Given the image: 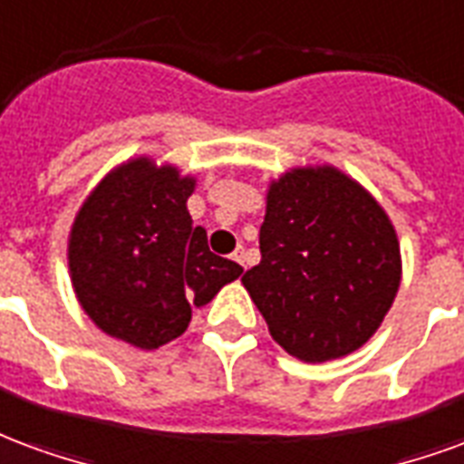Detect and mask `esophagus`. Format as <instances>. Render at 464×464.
I'll use <instances>...</instances> for the list:
<instances>
[{
	"instance_id": "34e87169",
	"label": "esophagus",
	"mask_w": 464,
	"mask_h": 464,
	"mask_svg": "<svg viewBox=\"0 0 464 464\" xmlns=\"http://www.w3.org/2000/svg\"><path fill=\"white\" fill-rule=\"evenodd\" d=\"M232 259H235L239 266H246V252H245V249H237L235 255H232Z\"/></svg>"
}]
</instances>
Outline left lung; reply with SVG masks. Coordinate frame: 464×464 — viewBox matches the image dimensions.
Returning a JSON list of instances; mask_svg holds the SVG:
<instances>
[{"instance_id":"8db88e82","label":"left lung","mask_w":464,"mask_h":464,"mask_svg":"<svg viewBox=\"0 0 464 464\" xmlns=\"http://www.w3.org/2000/svg\"><path fill=\"white\" fill-rule=\"evenodd\" d=\"M259 252L242 284L272 339L306 363L363 346L401 284L391 219L336 168H299L272 182Z\"/></svg>"}]
</instances>
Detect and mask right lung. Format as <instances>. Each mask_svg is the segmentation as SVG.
<instances>
[{
    "label": "right lung",
    "mask_w": 464,
    "mask_h": 464,
    "mask_svg": "<svg viewBox=\"0 0 464 464\" xmlns=\"http://www.w3.org/2000/svg\"><path fill=\"white\" fill-rule=\"evenodd\" d=\"M192 178L148 158L113 170L76 215L69 239L71 282L98 329L130 346L178 339L192 306L208 304L242 266L209 252L192 227Z\"/></svg>",
    "instance_id": "obj_1"
}]
</instances>
